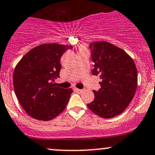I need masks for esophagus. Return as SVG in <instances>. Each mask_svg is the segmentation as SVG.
<instances>
[{"label":"esophagus","instance_id":"34e87169","mask_svg":"<svg viewBox=\"0 0 155 155\" xmlns=\"http://www.w3.org/2000/svg\"><path fill=\"white\" fill-rule=\"evenodd\" d=\"M75 91H76L77 93H82V92H83V90L78 89V88H75Z\"/></svg>","mask_w":155,"mask_h":155}]
</instances>
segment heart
<instances>
[{"mask_svg": "<svg viewBox=\"0 0 155 155\" xmlns=\"http://www.w3.org/2000/svg\"><path fill=\"white\" fill-rule=\"evenodd\" d=\"M86 51V48H85V47H84V46H81V47L80 48V49H79V51Z\"/></svg>", "mask_w": 155, "mask_h": 155, "instance_id": "heart-1", "label": "heart"}]
</instances>
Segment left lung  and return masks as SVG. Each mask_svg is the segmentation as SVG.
<instances>
[{
  "instance_id": "8db88e82",
  "label": "left lung",
  "mask_w": 155,
  "mask_h": 155,
  "mask_svg": "<svg viewBox=\"0 0 155 155\" xmlns=\"http://www.w3.org/2000/svg\"><path fill=\"white\" fill-rule=\"evenodd\" d=\"M94 68L101 88L93 91L95 98L87 106L96 115L110 118L123 113L132 101L137 86V72L132 57L108 42L90 44Z\"/></svg>"
}]
</instances>
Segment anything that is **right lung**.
<instances>
[{
    "label": "right lung",
    "instance_id": "add662e5",
    "mask_svg": "<svg viewBox=\"0 0 155 155\" xmlns=\"http://www.w3.org/2000/svg\"><path fill=\"white\" fill-rule=\"evenodd\" d=\"M72 45L45 43L25 54L15 67L13 85L15 95L25 113L37 120H52L65 109L71 88L55 87L59 77L60 59Z\"/></svg>",
    "mask_w": 155,
    "mask_h": 155
}]
</instances>
